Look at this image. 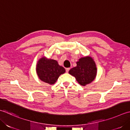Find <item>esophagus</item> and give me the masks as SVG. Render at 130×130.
<instances>
[{"label":"esophagus","mask_w":130,"mask_h":130,"mask_svg":"<svg viewBox=\"0 0 130 130\" xmlns=\"http://www.w3.org/2000/svg\"><path fill=\"white\" fill-rule=\"evenodd\" d=\"M69 70H70V68H67V69H66V72L68 73L69 71Z\"/></svg>","instance_id":"esophagus-1"}]
</instances>
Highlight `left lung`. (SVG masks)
Instances as JSON below:
<instances>
[{
    "mask_svg": "<svg viewBox=\"0 0 130 130\" xmlns=\"http://www.w3.org/2000/svg\"><path fill=\"white\" fill-rule=\"evenodd\" d=\"M77 65L69 73L75 78L80 85L86 86L94 80L97 69L92 58L89 56L80 58L77 62Z\"/></svg>",
    "mask_w": 130,
    "mask_h": 130,
    "instance_id": "left-lung-1",
    "label": "left lung"
}]
</instances>
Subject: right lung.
<instances>
[{
  "label": "right lung",
  "instance_id": "obj_1",
  "mask_svg": "<svg viewBox=\"0 0 130 130\" xmlns=\"http://www.w3.org/2000/svg\"><path fill=\"white\" fill-rule=\"evenodd\" d=\"M36 69L40 79L50 85L54 84L59 76L65 72L64 68L58 65L57 61L45 57L38 61Z\"/></svg>",
  "mask_w": 130,
  "mask_h": 130
}]
</instances>
